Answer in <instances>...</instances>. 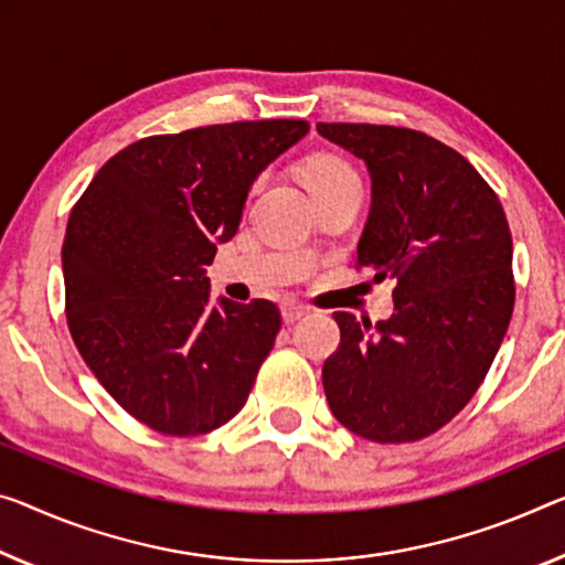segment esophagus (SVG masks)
Instances as JSON below:
<instances>
[{
  "mask_svg": "<svg viewBox=\"0 0 565 565\" xmlns=\"http://www.w3.org/2000/svg\"><path fill=\"white\" fill-rule=\"evenodd\" d=\"M308 312V308L306 306H300V302H285L282 306V320L285 323H295V320H300L302 316H306Z\"/></svg>",
  "mask_w": 565,
  "mask_h": 565,
  "instance_id": "obj_1",
  "label": "esophagus"
}]
</instances>
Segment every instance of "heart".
Instances as JSON below:
<instances>
[{
	"label": "heart",
	"mask_w": 565,
	"mask_h": 565,
	"mask_svg": "<svg viewBox=\"0 0 565 565\" xmlns=\"http://www.w3.org/2000/svg\"><path fill=\"white\" fill-rule=\"evenodd\" d=\"M300 177L306 181V186L316 194L331 192L343 184H351V181H359V173L351 167L343 156L338 153H316L300 167Z\"/></svg>",
	"instance_id": "b5f03b06"
}]
</instances>
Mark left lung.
I'll return each instance as SVG.
<instances>
[{"label":"left lung","mask_w":565,"mask_h":565,"mask_svg":"<svg viewBox=\"0 0 565 565\" xmlns=\"http://www.w3.org/2000/svg\"><path fill=\"white\" fill-rule=\"evenodd\" d=\"M371 173L355 267L394 280L388 320L333 312L338 351L323 366L345 429L402 445L452 422L488 376L515 306L513 237L498 194L462 153L412 128L318 124Z\"/></svg>","instance_id":"8db88e82"}]
</instances>
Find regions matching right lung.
<instances>
[{
	"mask_svg": "<svg viewBox=\"0 0 565 565\" xmlns=\"http://www.w3.org/2000/svg\"><path fill=\"white\" fill-rule=\"evenodd\" d=\"M308 120H237L141 138L77 199L63 242L65 316L83 361L153 431L196 437L245 406L280 331L270 300L210 302L220 242L257 173Z\"/></svg>",
	"mask_w": 565,
	"mask_h": 565,
	"instance_id": "add662e5",
	"label": "right lung"
}]
</instances>
